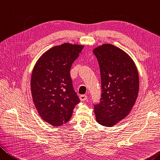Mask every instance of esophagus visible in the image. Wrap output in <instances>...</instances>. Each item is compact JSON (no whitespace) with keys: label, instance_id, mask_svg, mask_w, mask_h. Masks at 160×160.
<instances>
[{"label":"esophagus","instance_id":"34e87169","mask_svg":"<svg viewBox=\"0 0 160 160\" xmlns=\"http://www.w3.org/2000/svg\"><path fill=\"white\" fill-rule=\"evenodd\" d=\"M79 98H80L81 101H84L86 100V99H87V96H86V95H81L79 96Z\"/></svg>","mask_w":160,"mask_h":160}]
</instances>
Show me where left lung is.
Instances as JSON below:
<instances>
[{
	"mask_svg": "<svg viewBox=\"0 0 160 160\" xmlns=\"http://www.w3.org/2000/svg\"><path fill=\"white\" fill-rule=\"evenodd\" d=\"M100 67L101 103L94 106L99 124L112 127L125 118L139 92V75L134 61L126 52L111 44L93 49Z\"/></svg>",
	"mask_w": 160,
	"mask_h": 160,
	"instance_id": "8db88e82",
	"label": "left lung"
}]
</instances>
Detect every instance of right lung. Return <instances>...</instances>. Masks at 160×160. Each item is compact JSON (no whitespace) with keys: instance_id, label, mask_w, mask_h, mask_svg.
Returning <instances> with one entry per match:
<instances>
[{"instance_id":"add662e5","label":"right lung","mask_w":160,"mask_h":160,"mask_svg":"<svg viewBox=\"0 0 160 160\" xmlns=\"http://www.w3.org/2000/svg\"><path fill=\"white\" fill-rule=\"evenodd\" d=\"M83 47L70 43L54 46L42 54L33 68V103L41 118L54 127L69 121L80 102L73 88L70 69Z\"/></svg>"}]
</instances>
